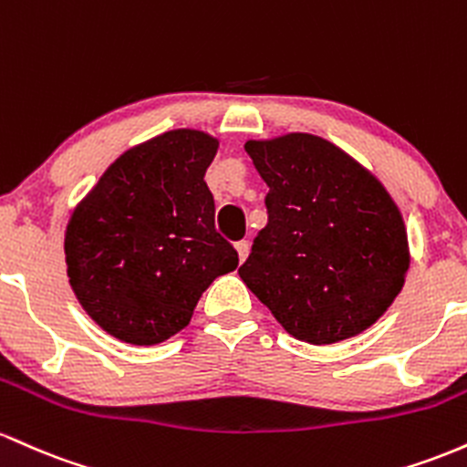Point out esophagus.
Listing matches in <instances>:
<instances>
[{
    "label": "esophagus",
    "mask_w": 467,
    "mask_h": 467,
    "mask_svg": "<svg viewBox=\"0 0 467 467\" xmlns=\"http://www.w3.org/2000/svg\"><path fill=\"white\" fill-rule=\"evenodd\" d=\"M235 251H238L240 262H244V258L249 255V240H240V243H235Z\"/></svg>",
    "instance_id": "esophagus-1"
}]
</instances>
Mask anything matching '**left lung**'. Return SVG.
<instances>
[{
  "label": "left lung",
  "instance_id": "left-lung-1",
  "mask_svg": "<svg viewBox=\"0 0 467 467\" xmlns=\"http://www.w3.org/2000/svg\"><path fill=\"white\" fill-rule=\"evenodd\" d=\"M244 150L269 187V223L238 269L243 282L300 342L327 347L364 333L410 266L389 190L322 136L291 132Z\"/></svg>",
  "mask_w": 467,
  "mask_h": 467
}]
</instances>
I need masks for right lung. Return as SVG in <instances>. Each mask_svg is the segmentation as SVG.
I'll return each instance as SVG.
<instances>
[{"label":"right lung","instance_id":"obj_1","mask_svg":"<svg viewBox=\"0 0 467 467\" xmlns=\"http://www.w3.org/2000/svg\"><path fill=\"white\" fill-rule=\"evenodd\" d=\"M216 136L171 130L103 171L66 227L67 280L108 335L154 347L190 324L202 291L238 266L213 227L205 171Z\"/></svg>","mask_w":467,"mask_h":467}]
</instances>
